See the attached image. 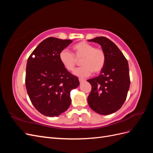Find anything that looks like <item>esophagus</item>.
Wrapping results in <instances>:
<instances>
[{"label": "esophagus", "instance_id": "esophagus-1", "mask_svg": "<svg viewBox=\"0 0 153 153\" xmlns=\"http://www.w3.org/2000/svg\"><path fill=\"white\" fill-rule=\"evenodd\" d=\"M79 81H80V83H82L83 82H85V80L82 79V78H79Z\"/></svg>", "mask_w": 153, "mask_h": 153}]
</instances>
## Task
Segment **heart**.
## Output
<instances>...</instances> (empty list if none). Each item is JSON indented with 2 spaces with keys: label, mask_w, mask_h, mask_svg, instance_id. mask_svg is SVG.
Wrapping results in <instances>:
<instances>
[{
  "label": "heart",
  "mask_w": 153,
  "mask_h": 153,
  "mask_svg": "<svg viewBox=\"0 0 153 153\" xmlns=\"http://www.w3.org/2000/svg\"><path fill=\"white\" fill-rule=\"evenodd\" d=\"M74 54L66 49L59 53V60L67 70L73 71L77 62V59H81L82 66L76 69L73 72L79 77L89 76L93 71L100 73L106 63V55L104 51L99 48H94L92 45L85 41H81L73 46Z\"/></svg>",
  "instance_id": "b5f03b06"
}]
</instances>
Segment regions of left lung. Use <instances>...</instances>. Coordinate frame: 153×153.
Listing matches in <instances>:
<instances>
[{"label":"left lung","instance_id":"8db88e82","mask_svg":"<svg viewBox=\"0 0 153 153\" xmlns=\"http://www.w3.org/2000/svg\"><path fill=\"white\" fill-rule=\"evenodd\" d=\"M89 41L101 45L106 63L98 76L87 80L92 89L87 101L91 108L101 115H109L121 108L130 85L126 59L114 43L105 37H96Z\"/></svg>","mask_w":153,"mask_h":153}]
</instances>
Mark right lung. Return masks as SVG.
Segmentation results:
<instances>
[{
  "label": "right lung",
  "instance_id": "right-lung-1",
  "mask_svg": "<svg viewBox=\"0 0 153 153\" xmlns=\"http://www.w3.org/2000/svg\"><path fill=\"white\" fill-rule=\"evenodd\" d=\"M73 42L50 37L41 42L27 60L25 85L36 109L45 116H59L71 105L70 92L80 84L59 60V53Z\"/></svg>",
  "mask_w": 153,
  "mask_h": 153
}]
</instances>
